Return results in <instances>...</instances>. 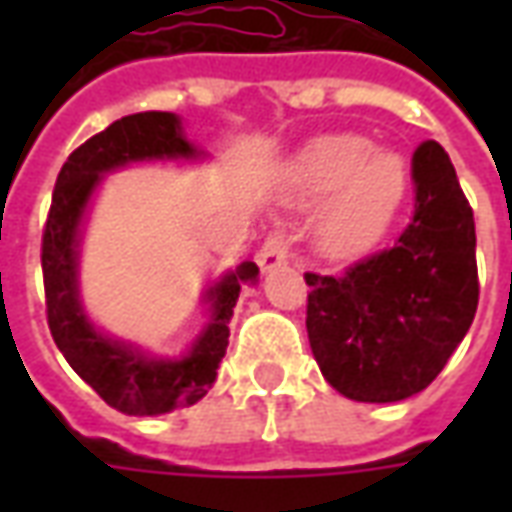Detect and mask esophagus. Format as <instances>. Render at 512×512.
Listing matches in <instances>:
<instances>
[{"label":"esophagus","mask_w":512,"mask_h":512,"mask_svg":"<svg viewBox=\"0 0 512 512\" xmlns=\"http://www.w3.org/2000/svg\"><path fill=\"white\" fill-rule=\"evenodd\" d=\"M288 257V235L282 233V230H274V233H268V238L263 241V246H260V252H257V266L263 268V271H271V268L285 266Z\"/></svg>","instance_id":"1"}]
</instances>
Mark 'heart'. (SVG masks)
<instances>
[{"label": "heart", "mask_w": 512, "mask_h": 512, "mask_svg": "<svg viewBox=\"0 0 512 512\" xmlns=\"http://www.w3.org/2000/svg\"><path fill=\"white\" fill-rule=\"evenodd\" d=\"M296 186L307 202H321L318 241L329 255H359L376 246L406 200L403 161L376 153L356 134L326 136L301 156Z\"/></svg>", "instance_id": "b5f03b06"}]
</instances>
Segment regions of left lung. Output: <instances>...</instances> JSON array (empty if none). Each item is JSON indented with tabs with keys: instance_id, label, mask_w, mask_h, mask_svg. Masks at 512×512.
Wrapping results in <instances>:
<instances>
[{
	"instance_id": "8db88e82",
	"label": "left lung",
	"mask_w": 512,
	"mask_h": 512,
	"mask_svg": "<svg viewBox=\"0 0 512 512\" xmlns=\"http://www.w3.org/2000/svg\"><path fill=\"white\" fill-rule=\"evenodd\" d=\"M414 213L395 246L307 271V334L323 378L351 400L395 403L439 376L480 299L474 216L444 147L411 156Z\"/></svg>"
}]
</instances>
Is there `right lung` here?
Segmentation results:
<instances>
[{"mask_svg":"<svg viewBox=\"0 0 512 512\" xmlns=\"http://www.w3.org/2000/svg\"><path fill=\"white\" fill-rule=\"evenodd\" d=\"M194 156L169 112H139L115 120L90 136L62 164L49 219L43 224L40 266L46 290V321L68 365L93 386L98 397L123 414L153 417L172 408L194 406L208 395L227 351L230 318L246 279L257 277L255 263H244L211 290L213 321L189 356L178 362H153L131 348L106 340L84 318L76 299V235L84 205L104 172L142 158Z\"/></svg>","mask_w":512,"mask_h":512,"instance_id":"obj_1","label":"right lung"}]
</instances>
